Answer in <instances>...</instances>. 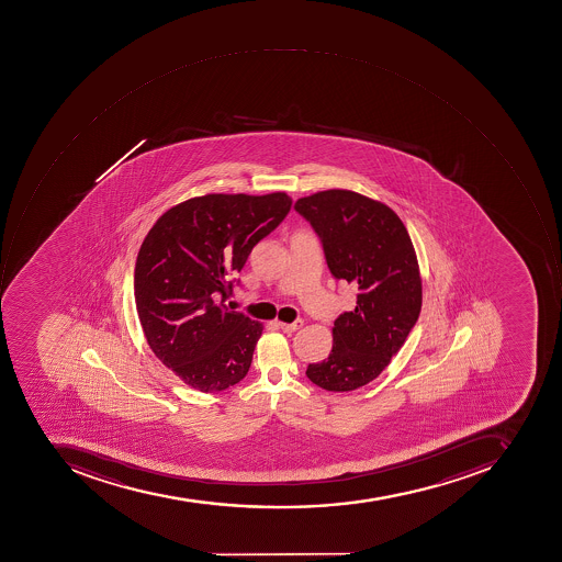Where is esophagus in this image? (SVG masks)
<instances>
[{"instance_id": "obj_1", "label": "esophagus", "mask_w": 562, "mask_h": 562, "mask_svg": "<svg viewBox=\"0 0 562 562\" xmlns=\"http://www.w3.org/2000/svg\"><path fill=\"white\" fill-rule=\"evenodd\" d=\"M302 325H304L302 319H295L294 323H279L280 329L285 331V334H294V331L302 328Z\"/></svg>"}]
</instances>
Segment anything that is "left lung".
Here are the masks:
<instances>
[{"mask_svg": "<svg viewBox=\"0 0 562 562\" xmlns=\"http://www.w3.org/2000/svg\"><path fill=\"white\" fill-rule=\"evenodd\" d=\"M295 212L322 240L331 276L357 286L356 310L335 319L328 359L306 375L326 391L371 383L411 335L423 282L407 228L390 206L349 190L299 198Z\"/></svg>", "mask_w": 562, "mask_h": 562, "instance_id": "8db88e82", "label": "left lung"}]
</instances>
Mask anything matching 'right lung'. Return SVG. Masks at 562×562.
<instances>
[{
    "instance_id": "right-lung-1",
    "label": "right lung",
    "mask_w": 562,
    "mask_h": 562,
    "mask_svg": "<svg viewBox=\"0 0 562 562\" xmlns=\"http://www.w3.org/2000/svg\"><path fill=\"white\" fill-rule=\"evenodd\" d=\"M291 205L282 191L205 194L167 210L148 231L135 265L139 325L151 352L188 386L217 393L248 374L263 325L225 307L228 277Z\"/></svg>"
}]
</instances>
